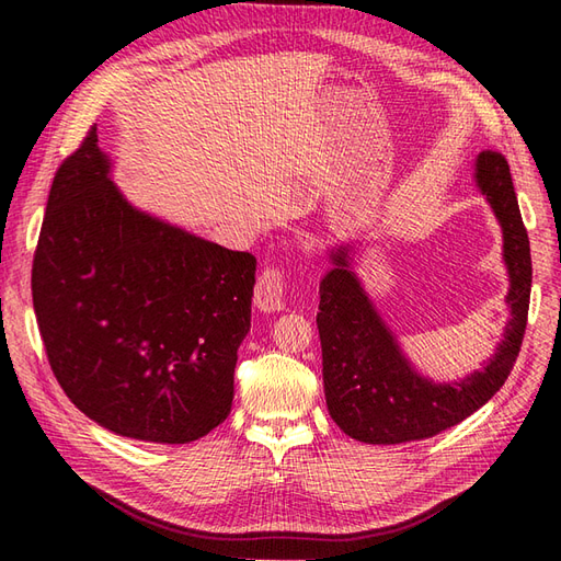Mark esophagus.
<instances>
[{"instance_id": "esophagus-1", "label": "esophagus", "mask_w": 561, "mask_h": 561, "mask_svg": "<svg viewBox=\"0 0 561 561\" xmlns=\"http://www.w3.org/2000/svg\"><path fill=\"white\" fill-rule=\"evenodd\" d=\"M254 307L260 311H280L285 307V271L266 266L254 285Z\"/></svg>"}]
</instances>
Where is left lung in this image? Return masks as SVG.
Masks as SVG:
<instances>
[{
    "label": "left lung",
    "instance_id": "left-lung-1",
    "mask_svg": "<svg viewBox=\"0 0 561 561\" xmlns=\"http://www.w3.org/2000/svg\"><path fill=\"white\" fill-rule=\"evenodd\" d=\"M474 182L486 196L503 231V262L511 278V307L501 344L472 375L437 383L407 360L396 334L367 297L351 266L353 245L330 250L332 268L320 280L318 334L328 412L353 439L400 445L426 439L461 423L505 383L519 355L531 295V248L511 178L499 151L474 159Z\"/></svg>",
    "mask_w": 561,
    "mask_h": 561
}]
</instances>
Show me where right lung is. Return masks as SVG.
Wrapping results in <instances>:
<instances>
[{
    "label": "right lung",
    "mask_w": 561,
    "mask_h": 561,
    "mask_svg": "<svg viewBox=\"0 0 561 561\" xmlns=\"http://www.w3.org/2000/svg\"><path fill=\"white\" fill-rule=\"evenodd\" d=\"M257 260L142 213L95 126L48 192L32 304L77 410L133 439L186 445L231 412Z\"/></svg>",
    "instance_id": "right-lung-1"
}]
</instances>
